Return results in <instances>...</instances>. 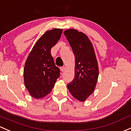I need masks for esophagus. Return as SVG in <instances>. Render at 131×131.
Here are the masks:
<instances>
[{"label": "esophagus", "mask_w": 131, "mask_h": 131, "mask_svg": "<svg viewBox=\"0 0 131 131\" xmlns=\"http://www.w3.org/2000/svg\"><path fill=\"white\" fill-rule=\"evenodd\" d=\"M64 70H65V67H61V68H60V70H61V71H64Z\"/></svg>", "instance_id": "esophagus-1"}]
</instances>
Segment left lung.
<instances>
[{"mask_svg":"<svg viewBox=\"0 0 131 131\" xmlns=\"http://www.w3.org/2000/svg\"><path fill=\"white\" fill-rule=\"evenodd\" d=\"M64 34L75 56V78L67 87L74 98L84 102L93 92L98 80L99 67L94 49L83 32L70 29Z\"/></svg>","mask_w":131,"mask_h":131,"instance_id":"obj_1","label":"left lung"}]
</instances>
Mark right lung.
<instances>
[{"label":"right lung","mask_w":131,"mask_h":131,"mask_svg":"<svg viewBox=\"0 0 131 131\" xmlns=\"http://www.w3.org/2000/svg\"><path fill=\"white\" fill-rule=\"evenodd\" d=\"M63 30L46 31L37 41L30 52L24 68L26 89L32 97L41 99L51 92L60 70L55 65L51 49L61 38Z\"/></svg>","instance_id":"obj_1"}]
</instances>
